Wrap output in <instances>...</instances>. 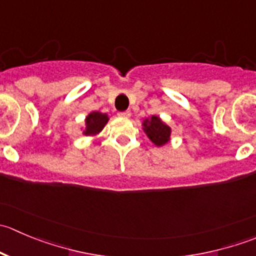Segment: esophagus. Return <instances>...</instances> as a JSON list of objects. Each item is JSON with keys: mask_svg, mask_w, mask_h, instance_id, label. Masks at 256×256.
I'll return each mask as SVG.
<instances>
[{"mask_svg": "<svg viewBox=\"0 0 256 256\" xmlns=\"http://www.w3.org/2000/svg\"><path fill=\"white\" fill-rule=\"evenodd\" d=\"M118 118H130V116H131V112H118Z\"/></svg>", "mask_w": 256, "mask_h": 256, "instance_id": "obj_1", "label": "esophagus"}]
</instances>
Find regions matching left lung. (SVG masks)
Here are the masks:
<instances>
[{"label":"left lung","mask_w":256,"mask_h":256,"mask_svg":"<svg viewBox=\"0 0 256 256\" xmlns=\"http://www.w3.org/2000/svg\"><path fill=\"white\" fill-rule=\"evenodd\" d=\"M142 126L147 138L156 144V146H164L171 138V128L168 125H166L158 116L152 115L151 118L144 120Z\"/></svg>","instance_id":"left-lung-1"}]
</instances>
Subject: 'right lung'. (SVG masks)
<instances>
[{
  "mask_svg": "<svg viewBox=\"0 0 256 256\" xmlns=\"http://www.w3.org/2000/svg\"><path fill=\"white\" fill-rule=\"evenodd\" d=\"M109 121V116L108 114H102L99 112H92L85 118V128L82 131L85 136H94L98 135L100 131L104 128Z\"/></svg>",
  "mask_w": 256,
  "mask_h": 256,
  "instance_id": "1",
  "label": "right lung"
}]
</instances>
